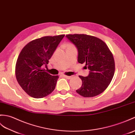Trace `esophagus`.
I'll use <instances>...</instances> for the list:
<instances>
[{
    "label": "esophagus",
    "instance_id": "34e87169",
    "mask_svg": "<svg viewBox=\"0 0 135 135\" xmlns=\"http://www.w3.org/2000/svg\"><path fill=\"white\" fill-rule=\"evenodd\" d=\"M62 76H64V78H67V79H71V78H72V76H67V75H62Z\"/></svg>",
    "mask_w": 135,
    "mask_h": 135
}]
</instances>
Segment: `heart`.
<instances>
[{"label": "heart", "instance_id": "heart-1", "mask_svg": "<svg viewBox=\"0 0 135 135\" xmlns=\"http://www.w3.org/2000/svg\"><path fill=\"white\" fill-rule=\"evenodd\" d=\"M66 46H67V49L70 48H72V47H74V46L73 44H67Z\"/></svg>", "mask_w": 135, "mask_h": 135}]
</instances>
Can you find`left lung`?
<instances>
[{"label":"left lung","mask_w":135,"mask_h":135,"mask_svg":"<svg viewBox=\"0 0 135 135\" xmlns=\"http://www.w3.org/2000/svg\"><path fill=\"white\" fill-rule=\"evenodd\" d=\"M66 37L77 48L78 61L86 64L90 70L87 76H79L82 80L77 93L84 97L98 95L107 88L114 76L113 56L108 46L97 37L86 34H67Z\"/></svg>","instance_id":"1"}]
</instances>
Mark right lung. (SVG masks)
<instances>
[{
    "label": "right lung",
    "mask_w": 135,
    "mask_h": 135,
    "mask_svg": "<svg viewBox=\"0 0 135 135\" xmlns=\"http://www.w3.org/2000/svg\"><path fill=\"white\" fill-rule=\"evenodd\" d=\"M64 36L36 39L21 51L17 61L15 75L19 84L29 95L35 98H44L55 90L59 76L46 73L42 65L48 64Z\"/></svg>",
    "instance_id": "1"
}]
</instances>
